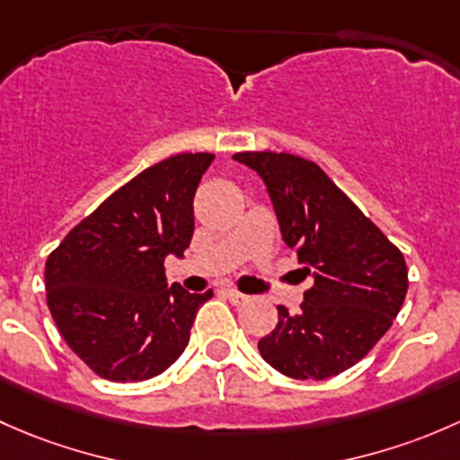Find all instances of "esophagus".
<instances>
[{
    "instance_id": "esophagus-1",
    "label": "esophagus",
    "mask_w": 460,
    "mask_h": 460,
    "mask_svg": "<svg viewBox=\"0 0 460 460\" xmlns=\"http://www.w3.org/2000/svg\"><path fill=\"white\" fill-rule=\"evenodd\" d=\"M224 292H226V296H228V299H230L232 303H236V305H239V303L248 301V296H245L243 292H239V290H236V288H232V286L224 288Z\"/></svg>"
}]
</instances>
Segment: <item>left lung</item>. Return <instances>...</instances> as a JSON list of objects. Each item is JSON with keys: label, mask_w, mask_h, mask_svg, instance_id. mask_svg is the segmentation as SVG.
I'll return each mask as SVG.
<instances>
[{"label": "left lung", "mask_w": 460, "mask_h": 460, "mask_svg": "<svg viewBox=\"0 0 460 460\" xmlns=\"http://www.w3.org/2000/svg\"><path fill=\"white\" fill-rule=\"evenodd\" d=\"M261 174L283 241L314 270L301 310L279 305V323L259 341L265 363L290 378L336 376L390 330L407 295L403 252L314 164L290 153H236ZM310 272V270H307Z\"/></svg>", "instance_id": "obj_1"}]
</instances>
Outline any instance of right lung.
<instances>
[{
	"mask_svg": "<svg viewBox=\"0 0 460 460\" xmlns=\"http://www.w3.org/2000/svg\"><path fill=\"white\" fill-rule=\"evenodd\" d=\"M210 153L150 165L79 221L46 259V303L68 348L97 376L146 381L168 370L212 296L168 288L164 261L195 232L192 199Z\"/></svg>",
	"mask_w": 460,
	"mask_h": 460,
	"instance_id": "1",
	"label": "right lung"
}]
</instances>
